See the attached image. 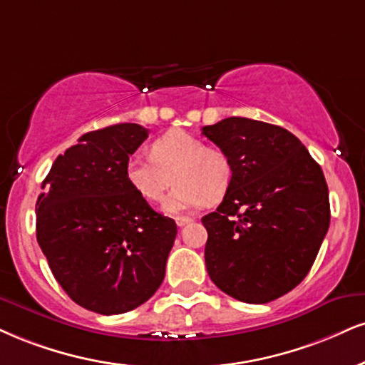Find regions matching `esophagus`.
<instances>
[{
  "label": "esophagus",
  "mask_w": 365,
  "mask_h": 365,
  "mask_svg": "<svg viewBox=\"0 0 365 365\" xmlns=\"http://www.w3.org/2000/svg\"><path fill=\"white\" fill-rule=\"evenodd\" d=\"M192 221H194V219L188 217V216H177V217H175V222H177L178 227H183V226L188 225V222H192Z\"/></svg>",
  "instance_id": "1"
}]
</instances>
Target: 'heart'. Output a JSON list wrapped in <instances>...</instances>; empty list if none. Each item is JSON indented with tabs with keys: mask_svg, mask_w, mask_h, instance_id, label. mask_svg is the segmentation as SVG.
I'll list each match as a JSON object with an SVG mask.
<instances>
[{
	"mask_svg": "<svg viewBox=\"0 0 365 365\" xmlns=\"http://www.w3.org/2000/svg\"><path fill=\"white\" fill-rule=\"evenodd\" d=\"M149 156L134 155L125 163L129 187L149 204L163 200L175 178L173 192L165 202V210L178 214L216 202L231 183V161L221 148L204 144L185 130H170L149 146Z\"/></svg>",
	"mask_w": 365,
	"mask_h": 365,
	"instance_id": "obj_1",
	"label": "heart"
}]
</instances>
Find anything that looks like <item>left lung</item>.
Returning <instances> with one entry per match:
<instances>
[{
    "mask_svg": "<svg viewBox=\"0 0 365 365\" xmlns=\"http://www.w3.org/2000/svg\"><path fill=\"white\" fill-rule=\"evenodd\" d=\"M202 134L232 168L225 199L202 217L209 277L248 304L277 299L308 275L330 226L323 171L284 127L230 117Z\"/></svg>",
    "mask_w": 365,
    "mask_h": 365,
    "instance_id": "8db88e82",
    "label": "left lung"
}]
</instances>
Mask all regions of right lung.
Listing matches in <instances>:
<instances>
[{
	"mask_svg": "<svg viewBox=\"0 0 365 365\" xmlns=\"http://www.w3.org/2000/svg\"><path fill=\"white\" fill-rule=\"evenodd\" d=\"M148 138L139 124L83 134L42 182L37 241L57 282L98 314L138 308L158 291L177 236L125 180V163Z\"/></svg>",
	"mask_w": 365,
	"mask_h": 365,
	"instance_id": "add662e5",
	"label": "right lung"
}]
</instances>
